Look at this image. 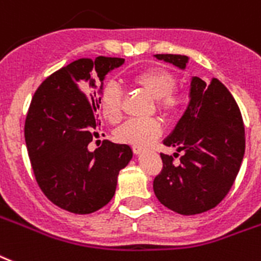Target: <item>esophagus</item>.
Here are the masks:
<instances>
[{"instance_id":"esophagus-1","label":"esophagus","mask_w":261,"mask_h":261,"mask_svg":"<svg viewBox=\"0 0 261 261\" xmlns=\"http://www.w3.org/2000/svg\"><path fill=\"white\" fill-rule=\"evenodd\" d=\"M132 151L135 152V153H136V155H137V153H141V152L144 151V148L141 147V145H133Z\"/></svg>"}]
</instances>
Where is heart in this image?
Segmentation results:
<instances>
[{"label":"heart","instance_id":"heart-1","mask_svg":"<svg viewBox=\"0 0 261 261\" xmlns=\"http://www.w3.org/2000/svg\"><path fill=\"white\" fill-rule=\"evenodd\" d=\"M132 82L155 98L156 108L168 117H176L186 106V97L175 87L178 78L163 67H148L136 72ZM99 109L110 122H117L122 114V90L116 82H106L99 91ZM162 124L155 118H132L114 132L118 141L132 145H147L162 135Z\"/></svg>","mask_w":261,"mask_h":261}]
</instances>
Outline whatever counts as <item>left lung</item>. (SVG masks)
<instances>
[{
  "instance_id": "obj_1",
  "label": "left lung",
  "mask_w": 261,
  "mask_h": 261,
  "mask_svg": "<svg viewBox=\"0 0 261 261\" xmlns=\"http://www.w3.org/2000/svg\"><path fill=\"white\" fill-rule=\"evenodd\" d=\"M155 56L179 68L189 62L185 55ZM164 145L185 155L175 164L172 156L160 153L163 168L153 179L160 203L183 216L216 207L232 189L245 152L243 117L230 91L218 79L206 85L194 76L189 106Z\"/></svg>"
}]
</instances>
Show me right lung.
Here are the masks:
<instances>
[{
  "instance_id": "right-lung-1",
  "label": "right lung",
  "mask_w": 261,
  "mask_h": 261,
  "mask_svg": "<svg viewBox=\"0 0 261 261\" xmlns=\"http://www.w3.org/2000/svg\"><path fill=\"white\" fill-rule=\"evenodd\" d=\"M122 63L106 56L75 60L49 75L31 101L24 128L31 166L41 191L60 209L90 214L108 205L118 172L132 159L126 144L103 140L95 151L87 148L98 137L101 90L93 75L102 82Z\"/></svg>"
}]
</instances>
